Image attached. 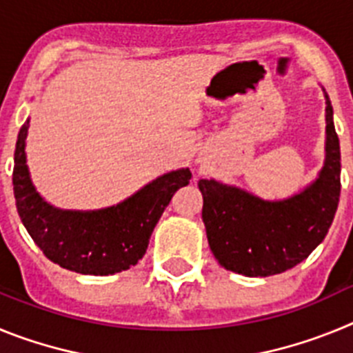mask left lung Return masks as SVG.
Masks as SVG:
<instances>
[{
    "label": "left lung",
    "mask_w": 353,
    "mask_h": 353,
    "mask_svg": "<svg viewBox=\"0 0 353 353\" xmlns=\"http://www.w3.org/2000/svg\"><path fill=\"white\" fill-rule=\"evenodd\" d=\"M325 95V162L304 191L267 201L217 180H199L203 223L215 260L226 270L267 277L292 269L325 239L341 192V152Z\"/></svg>",
    "instance_id": "8db88e82"
}]
</instances>
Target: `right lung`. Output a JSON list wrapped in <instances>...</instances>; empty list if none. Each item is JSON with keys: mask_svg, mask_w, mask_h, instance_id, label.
<instances>
[{"mask_svg": "<svg viewBox=\"0 0 353 353\" xmlns=\"http://www.w3.org/2000/svg\"><path fill=\"white\" fill-rule=\"evenodd\" d=\"M30 120L19 130L14 154V196L19 217L52 263L77 274L109 276L145 256L164 208L191 180L189 168L162 174L136 194L101 210H61L49 205L31 183L26 166Z\"/></svg>", "mask_w": 353, "mask_h": 353, "instance_id": "right-lung-1", "label": "right lung"}]
</instances>
